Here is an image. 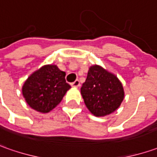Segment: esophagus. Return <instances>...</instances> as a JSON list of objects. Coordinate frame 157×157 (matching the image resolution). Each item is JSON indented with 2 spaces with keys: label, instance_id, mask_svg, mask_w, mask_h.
Masks as SVG:
<instances>
[{
  "label": "esophagus",
  "instance_id": "obj_1",
  "mask_svg": "<svg viewBox=\"0 0 157 157\" xmlns=\"http://www.w3.org/2000/svg\"><path fill=\"white\" fill-rule=\"evenodd\" d=\"M71 86H72V87H75V88H78L79 86H80V82H79V80H75L74 82L71 83Z\"/></svg>",
  "mask_w": 157,
  "mask_h": 157
}]
</instances>
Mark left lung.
<instances>
[{"label":"left lung","instance_id":"8db88e82","mask_svg":"<svg viewBox=\"0 0 157 157\" xmlns=\"http://www.w3.org/2000/svg\"><path fill=\"white\" fill-rule=\"evenodd\" d=\"M81 94L86 107L95 116L113 113L124 98V90L119 79L99 65L89 68Z\"/></svg>","mask_w":157,"mask_h":157}]
</instances>
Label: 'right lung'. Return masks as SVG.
Masks as SVG:
<instances>
[{
    "label": "right lung",
    "instance_id": "right-lung-1",
    "mask_svg": "<svg viewBox=\"0 0 157 157\" xmlns=\"http://www.w3.org/2000/svg\"><path fill=\"white\" fill-rule=\"evenodd\" d=\"M65 75L56 65H45L36 70L22 86L27 103L41 113H48L55 109L71 88L66 82Z\"/></svg>",
    "mask_w": 157,
    "mask_h": 157
}]
</instances>
